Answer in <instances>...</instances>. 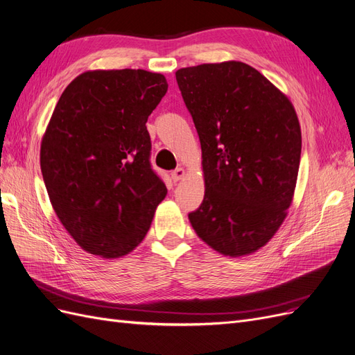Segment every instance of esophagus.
I'll use <instances>...</instances> for the list:
<instances>
[{
    "instance_id": "34e87169",
    "label": "esophagus",
    "mask_w": 355,
    "mask_h": 355,
    "mask_svg": "<svg viewBox=\"0 0 355 355\" xmlns=\"http://www.w3.org/2000/svg\"><path fill=\"white\" fill-rule=\"evenodd\" d=\"M185 168H182V167H178L176 170H173L172 172V179L175 180V182H178V180H180L183 176H185Z\"/></svg>"
}]
</instances>
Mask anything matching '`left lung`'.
Wrapping results in <instances>:
<instances>
[{"instance_id":"left-lung-1","label":"left lung","mask_w":355,"mask_h":355,"mask_svg":"<svg viewBox=\"0 0 355 355\" xmlns=\"http://www.w3.org/2000/svg\"><path fill=\"white\" fill-rule=\"evenodd\" d=\"M201 141L204 201L195 233L225 257L265 246L287 217L299 175L302 131L288 97L239 62L176 71Z\"/></svg>"}]
</instances>
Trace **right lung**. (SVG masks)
Instances as JSON below:
<instances>
[{"instance_id": "1", "label": "right lung", "mask_w": 355, "mask_h": 355, "mask_svg": "<svg viewBox=\"0 0 355 355\" xmlns=\"http://www.w3.org/2000/svg\"><path fill=\"white\" fill-rule=\"evenodd\" d=\"M166 92L163 74L96 69L71 81L53 109L42 176L56 216L89 253L113 259L132 252L164 200L146 122Z\"/></svg>"}]
</instances>
